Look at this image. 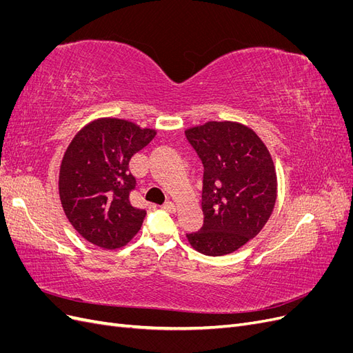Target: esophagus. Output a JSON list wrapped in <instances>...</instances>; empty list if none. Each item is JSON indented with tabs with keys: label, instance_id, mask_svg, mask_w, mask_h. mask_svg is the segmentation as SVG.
I'll use <instances>...</instances> for the list:
<instances>
[{
	"label": "esophagus",
	"instance_id": "obj_1",
	"mask_svg": "<svg viewBox=\"0 0 353 353\" xmlns=\"http://www.w3.org/2000/svg\"><path fill=\"white\" fill-rule=\"evenodd\" d=\"M162 209H163V210H166V212H170V213H174V212L176 210V208H175V205H174L172 201H166L165 205L162 206Z\"/></svg>",
	"mask_w": 353,
	"mask_h": 353
}]
</instances>
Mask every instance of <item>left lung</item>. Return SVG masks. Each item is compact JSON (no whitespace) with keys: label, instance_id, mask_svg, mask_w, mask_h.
Segmentation results:
<instances>
[{"label":"left lung","instance_id":"left-lung-1","mask_svg":"<svg viewBox=\"0 0 353 353\" xmlns=\"http://www.w3.org/2000/svg\"><path fill=\"white\" fill-rule=\"evenodd\" d=\"M185 137L205 166V221L187 240L206 256L236 252L258 236L274 210L276 172L271 153L240 122L209 121L188 128Z\"/></svg>","mask_w":353,"mask_h":353}]
</instances>
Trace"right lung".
<instances>
[{
	"label": "right lung",
	"instance_id": "right-lung-1",
	"mask_svg": "<svg viewBox=\"0 0 353 353\" xmlns=\"http://www.w3.org/2000/svg\"><path fill=\"white\" fill-rule=\"evenodd\" d=\"M154 135L152 128L100 117L73 137L60 165L59 194L66 218L81 237L113 250L140 231L145 210L131 205L135 178L130 160Z\"/></svg>",
	"mask_w": 353,
	"mask_h": 353
}]
</instances>
